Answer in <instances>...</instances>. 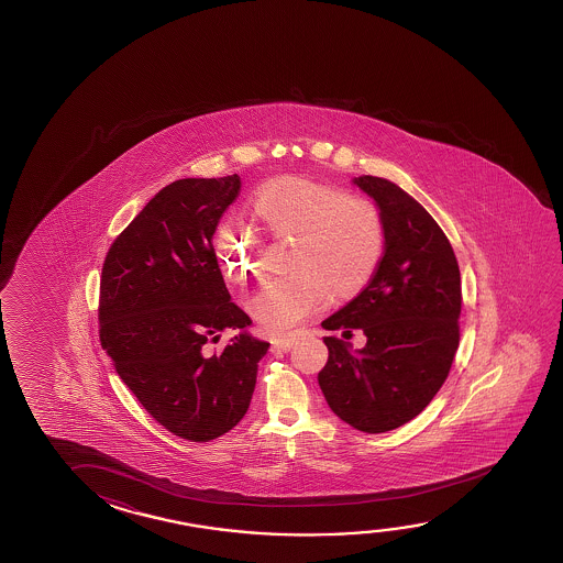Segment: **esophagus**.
Instances as JSON below:
<instances>
[{
  "label": "esophagus",
  "instance_id": "34e87169",
  "mask_svg": "<svg viewBox=\"0 0 563 563\" xmlns=\"http://www.w3.org/2000/svg\"><path fill=\"white\" fill-rule=\"evenodd\" d=\"M299 336L297 334H287V336H277L274 340V347L282 350V352H289L295 344H297Z\"/></svg>",
  "mask_w": 563,
  "mask_h": 563
}]
</instances>
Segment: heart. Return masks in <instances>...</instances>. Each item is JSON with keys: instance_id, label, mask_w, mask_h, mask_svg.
Masks as SVG:
<instances>
[{"instance_id": "1", "label": "heart", "mask_w": 563, "mask_h": 563, "mask_svg": "<svg viewBox=\"0 0 563 563\" xmlns=\"http://www.w3.org/2000/svg\"><path fill=\"white\" fill-rule=\"evenodd\" d=\"M254 213L274 236L295 235L291 272L266 279L249 299L254 319L287 330L324 309L332 295H352L369 282L385 252V223L377 206L336 186L287 177L264 186ZM216 252L236 282L261 274L264 246L236 223L219 229Z\"/></svg>"}]
</instances>
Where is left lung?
I'll use <instances>...</instances> for the list:
<instances>
[{
  "instance_id": "1",
  "label": "left lung",
  "mask_w": 563,
  "mask_h": 563,
  "mask_svg": "<svg viewBox=\"0 0 563 563\" xmlns=\"http://www.w3.org/2000/svg\"><path fill=\"white\" fill-rule=\"evenodd\" d=\"M375 200L385 223V252L367 287L332 317L327 330H363L353 350L327 336L319 385L340 420L385 433L413 420L445 383L461 332V269L435 219L386 178H353Z\"/></svg>"
}]
</instances>
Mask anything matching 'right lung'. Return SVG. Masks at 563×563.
Masks as SVG:
<instances>
[{"instance_id": "obj_1", "label": "right lung", "mask_w": 563, "mask_h": 563, "mask_svg": "<svg viewBox=\"0 0 563 563\" xmlns=\"http://www.w3.org/2000/svg\"><path fill=\"white\" fill-rule=\"evenodd\" d=\"M239 192V175L170 183L110 244L102 264V350L143 408L196 443L243 420L269 347L231 301L211 244ZM225 327L238 336L211 353Z\"/></svg>"}]
</instances>
